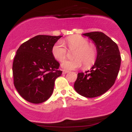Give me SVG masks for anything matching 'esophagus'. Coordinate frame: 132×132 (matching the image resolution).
<instances>
[{
	"instance_id": "esophagus-1",
	"label": "esophagus",
	"mask_w": 132,
	"mask_h": 132,
	"mask_svg": "<svg viewBox=\"0 0 132 132\" xmlns=\"http://www.w3.org/2000/svg\"><path fill=\"white\" fill-rule=\"evenodd\" d=\"M62 71H63L62 72H63V74H67V73H68L69 72V71H68V70H63Z\"/></svg>"
}]
</instances>
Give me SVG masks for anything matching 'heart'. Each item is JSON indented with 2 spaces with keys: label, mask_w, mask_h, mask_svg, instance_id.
<instances>
[{
  "label": "heart",
  "mask_w": 132,
  "mask_h": 132,
  "mask_svg": "<svg viewBox=\"0 0 132 132\" xmlns=\"http://www.w3.org/2000/svg\"><path fill=\"white\" fill-rule=\"evenodd\" d=\"M70 50L76 49L73 57L74 60H67L61 64L63 69L74 70L79 68L83 63L84 67L88 68L94 64L97 55L96 45L88 44V40L80 35H72L65 40ZM52 54L56 60L62 62L67 56V48L60 41L56 42L52 47Z\"/></svg>",
  "instance_id": "heart-1"
}]
</instances>
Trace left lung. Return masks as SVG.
<instances>
[{"mask_svg": "<svg viewBox=\"0 0 132 132\" xmlns=\"http://www.w3.org/2000/svg\"><path fill=\"white\" fill-rule=\"evenodd\" d=\"M94 42L97 55L90 70L78 74L74 89L81 96L96 97L103 94L114 84L121 66V55L117 44L102 32L83 34Z\"/></svg>", "mask_w": 132, "mask_h": 132, "instance_id": "obj_1", "label": "left lung"}]
</instances>
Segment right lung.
Returning <instances> with one entry per match:
<instances>
[{
    "label": "right lung",
    "mask_w": 132,
    "mask_h": 132,
    "mask_svg": "<svg viewBox=\"0 0 132 132\" xmlns=\"http://www.w3.org/2000/svg\"><path fill=\"white\" fill-rule=\"evenodd\" d=\"M62 36L37 35L18 49L13 63L14 85L26 101L41 103L53 94L56 79L62 71L51 51Z\"/></svg>",
    "instance_id": "add662e5"
}]
</instances>
